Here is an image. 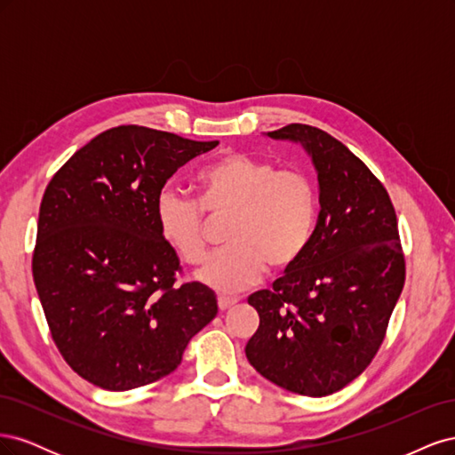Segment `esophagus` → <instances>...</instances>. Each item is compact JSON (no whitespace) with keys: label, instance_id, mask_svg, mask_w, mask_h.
<instances>
[{"label":"esophagus","instance_id":"esophagus-1","mask_svg":"<svg viewBox=\"0 0 455 455\" xmlns=\"http://www.w3.org/2000/svg\"><path fill=\"white\" fill-rule=\"evenodd\" d=\"M237 301H239V299L233 298V296H220V298H218V307H220V311H226V309L235 306Z\"/></svg>","mask_w":455,"mask_h":455}]
</instances>
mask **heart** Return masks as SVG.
Returning a JSON list of instances; mask_svg holds the SVG:
<instances>
[{"instance_id":"1","label":"heart","mask_w":455,"mask_h":455,"mask_svg":"<svg viewBox=\"0 0 455 455\" xmlns=\"http://www.w3.org/2000/svg\"><path fill=\"white\" fill-rule=\"evenodd\" d=\"M199 203L163 189L154 216L161 239L184 264L196 266L209 251L211 220L229 218L224 249L199 269L197 279L222 292L254 286L269 267H294L311 243L319 199L311 178L246 154H228L196 176Z\"/></svg>"}]
</instances>
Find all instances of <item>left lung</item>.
Returning a JSON list of instances; mask_svg holds the SVG:
<instances>
[{"label":"left lung","mask_w":455,"mask_h":455,"mask_svg":"<svg viewBox=\"0 0 455 455\" xmlns=\"http://www.w3.org/2000/svg\"><path fill=\"white\" fill-rule=\"evenodd\" d=\"M266 136L311 157L321 212L298 264L249 298L259 326L244 353L279 387L326 396L374 359L403 292L396 214L381 182L334 136L301 123Z\"/></svg>","instance_id":"1"}]
</instances>
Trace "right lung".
Wrapping results in <instances>:
<instances>
[{"label": "right lung", "instance_id": "add662e5", "mask_svg": "<svg viewBox=\"0 0 455 455\" xmlns=\"http://www.w3.org/2000/svg\"><path fill=\"white\" fill-rule=\"evenodd\" d=\"M216 146L121 125L76 151L45 189L34 283L64 361L96 387L169 376L218 313L209 286H174L180 259L154 216L169 178Z\"/></svg>", "mask_w": 455, "mask_h": 455}]
</instances>
